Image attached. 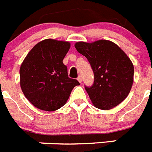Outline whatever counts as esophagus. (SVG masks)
I'll list each match as a JSON object with an SVG mask.
<instances>
[{"label": "esophagus", "mask_w": 152, "mask_h": 152, "mask_svg": "<svg viewBox=\"0 0 152 152\" xmlns=\"http://www.w3.org/2000/svg\"><path fill=\"white\" fill-rule=\"evenodd\" d=\"M77 80H78L80 83H81V82H82V77H80V76H79V77H77Z\"/></svg>", "instance_id": "esophagus-1"}]
</instances>
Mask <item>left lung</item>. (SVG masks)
I'll list each match as a JSON object with an SVG mask.
<instances>
[{"label": "left lung", "instance_id": "1", "mask_svg": "<svg viewBox=\"0 0 152 152\" xmlns=\"http://www.w3.org/2000/svg\"><path fill=\"white\" fill-rule=\"evenodd\" d=\"M75 47L88 58L94 74L92 87H85L93 105L108 110L122 103L129 94L134 79L133 64L124 51L107 39L77 42Z\"/></svg>", "mask_w": 152, "mask_h": 152}]
</instances>
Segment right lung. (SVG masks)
I'll use <instances>...</instances> for the list:
<instances>
[{
	"instance_id": "add662e5",
	"label": "right lung",
	"mask_w": 152,
	"mask_h": 152,
	"mask_svg": "<svg viewBox=\"0 0 152 152\" xmlns=\"http://www.w3.org/2000/svg\"><path fill=\"white\" fill-rule=\"evenodd\" d=\"M71 47L67 41L46 39L35 45L20 68V84L24 96L35 107L55 111L66 103L79 82L68 77L63 64Z\"/></svg>"
}]
</instances>
